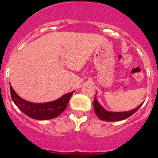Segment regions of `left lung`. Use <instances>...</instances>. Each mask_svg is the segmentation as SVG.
I'll list each match as a JSON object with an SVG mask.
<instances>
[{"label": "left lung", "instance_id": "left-lung-1", "mask_svg": "<svg viewBox=\"0 0 158 158\" xmlns=\"http://www.w3.org/2000/svg\"><path fill=\"white\" fill-rule=\"evenodd\" d=\"M141 106H142V103L135 109L128 111H109L108 110L105 109L98 103V100L96 98V95H95V98L93 101L95 113L98 116V118L102 121H106V122H116V121L125 120V119L131 116L133 114H135Z\"/></svg>", "mask_w": 158, "mask_h": 158}]
</instances>
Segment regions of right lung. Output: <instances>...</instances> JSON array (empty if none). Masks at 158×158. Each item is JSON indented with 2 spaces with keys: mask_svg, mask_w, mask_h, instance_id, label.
<instances>
[{
  "mask_svg": "<svg viewBox=\"0 0 158 158\" xmlns=\"http://www.w3.org/2000/svg\"><path fill=\"white\" fill-rule=\"evenodd\" d=\"M10 90L13 102L17 108L30 118L36 120H48L61 114L66 109L70 98L75 92L73 91L65 94L54 101L44 103H35L27 101L19 96L11 85H10Z\"/></svg>",
  "mask_w": 158,
  "mask_h": 158,
  "instance_id": "1",
  "label": "right lung"
}]
</instances>
